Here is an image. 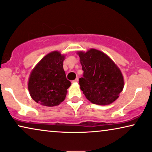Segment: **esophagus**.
Wrapping results in <instances>:
<instances>
[{
  "label": "esophagus",
  "mask_w": 152,
  "mask_h": 152,
  "mask_svg": "<svg viewBox=\"0 0 152 152\" xmlns=\"http://www.w3.org/2000/svg\"><path fill=\"white\" fill-rule=\"evenodd\" d=\"M78 81V78H76V79H75L74 80H73L72 83H77Z\"/></svg>",
  "instance_id": "esophagus-1"
}]
</instances>
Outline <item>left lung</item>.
<instances>
[{"instance_id":"1","label":"left lung","mask_w":152,"mask_h":152,"mask_svg":"<svg viewBox=\"0 0 152 152\" xmlns=\"http://www.w3.org/2000/svg\"><path fill=\"white\" fill-rule=\"evenodd\" d=\"M78 54L83 70L79 85L85 96L94 104H112L124 88V78L120 69L100 50L92 48Z\"/></svg>"}]
</instances>
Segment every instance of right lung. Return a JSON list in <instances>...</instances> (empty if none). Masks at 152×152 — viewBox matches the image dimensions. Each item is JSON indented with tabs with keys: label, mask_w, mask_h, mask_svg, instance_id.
<instances>
[{
	"label": "right lung",
	"mask_w": 152,
	"mask_h": 152,
	"mask_svg": "<svg viewBox=\"0 0 152 152\" xmlns=\"http://www.w3.org/2000/svg\"><path fill=\"white\" fill-rule=\"evenodd\" d=\"M64 56L50 53L40 60L30 74L28 90L32 99L46 106H58L65 99L71 83L63 69Z\"/></svg>",
	"instance_id": "right-lung-1"
}]
</instances>
